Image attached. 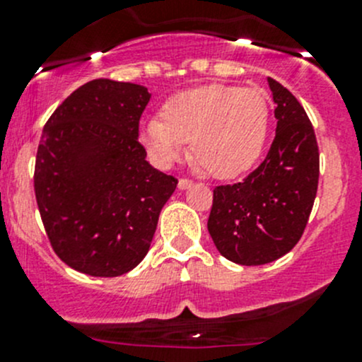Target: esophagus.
Returning <instances> with one entry per match:
<instances>
[{"mask_svg": "<svg viewBox=\"0 0 362 362\" xmlns=\"http://www.w3.org/2000/svg\"><path fill=\"white\" fill-rule=\"evenodd\" d=\"M191 185L192 182L187 180V178H180V180H178V189H180V191H185V189H189Z\"/></svg>", "mask_w": 362, "mask_h": 362, "instance_id": "1", "label": "esophagus"}]
</instances>
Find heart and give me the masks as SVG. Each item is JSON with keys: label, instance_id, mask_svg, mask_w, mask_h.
I'll list each match as a JSON object with an SVG mask.
<instances>
[{"label": "heart", "instance_id": "b5f03b06", "mask_svg": "<svg viewBox=\"0 0 362 362\" xmlns=\"http://www.w3.org/2000/svg\"><path fill=\"white\" fill-rule=\"evenodd\" d=\"M266 136L268 103L257 89L208 83L168 98L138 140L160 170L173 168L191 141L194 158L215 177L236 178L261 158Z\"/></svg>", "mask_w": 362, "mask_h": 362}]
</instances>
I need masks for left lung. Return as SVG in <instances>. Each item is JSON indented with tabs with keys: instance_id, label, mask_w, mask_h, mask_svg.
Segmentation results:
<instances>
[{
	"instance_id": "left-lung-1",
	"label": "left lung",
	"mask_w": 362,
	"mask_h": 362,
	"mask_svg": "<svg viewBox=\"0 0 362 362\" xmlns=\"http://www.w3.org/2000/svg\"><path fill=\"white\" fill-rule=\"evenodd\" d=\"M275 101V140L261 166L243 182L218 185L208 233L229 261L259 266L276 261L301 238L319 185V147L298 100L268 78Z\"/></svg>"
}]
</instances>
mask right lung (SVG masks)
<instances>
[{"instance_id":"add662e5","label":"right lung","mask_w":362,"mask_h":362,"mask_svg":"<svg viewBox=\"0 0 362 362\" xmlns=\"http://www.w3.org/2000/svg\"><path fill=\"white\" fill-rule=\"evenodd\" d=\"M145 86L96 78L71 93L40 138L35 194L54 252L90 276H119L151 249L177 178L138 141Z\"/></svg>"}]
</instances>
